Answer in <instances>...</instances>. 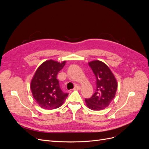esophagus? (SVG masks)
Instances as JSON below:
<instances>
[{"label": "esophagus", "instance_id": "obj_1", "mask_svg": "<svg viewBox=\"0 0 149 149\" xmlns=\"http://www.w3.org/2000/svg\"><path fill=\"white\" fill-rule=\"evenodd\" d=\"M80 89H81V87L79 85H76L74 88V89H75V90H79Z\"/></svg>", "mask_w": 149, "mask_h": 149}]
</instances>
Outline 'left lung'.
<instances>
[{"instance_id": "1", "label": "left lung", "mask_w": 149, "mask_h": 149, "mask_svg": "<svg viewBox=\"0 0 149 149\" xmlns=\"http://www.w3.org/2000/svg\"><path fill=\"white\" fill-rule=\"evenodd\" d=\"M96 76V89L92 97L85 99L86 106L93 111L107 107L115 97L118 83L109 68L103 62L96 60L89 63Z\"/></svg>"}]
</instances>
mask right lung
Instances as JSON below:
<instances>
[{
	"label": "right lung",
	"instance_id": "1",
	"mask_svg": "<svg viewBox=\"0 0 149 149\" xmlns=\"http://www.w3.org/2000/svg\"><path fill=\"white\" fill-rule=\"evenodd\" d=\"M65 63V61L60 63L48 60L43 63L35 72L30 88L35 101L43 109H53L60 107L68 96V93L63 92L56 79L58 72Z\"/></svg>",
	"mask_w": 149,
	"mask_h": 149
}]
</instances>
